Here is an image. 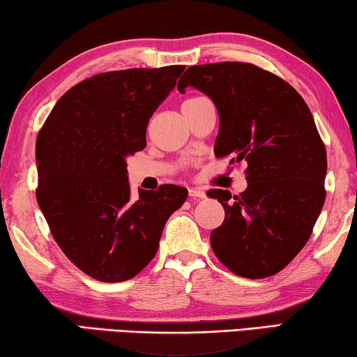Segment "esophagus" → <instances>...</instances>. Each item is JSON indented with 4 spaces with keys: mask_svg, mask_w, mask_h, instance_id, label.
<instances>
[{
    "mask_svg": "<svg viewBox=\"0 0 357 357\" xmlns=\"http://www.w3.org/2000/svg\"><path fill=\"white\" fill-rule=\"evenodd\" d=\"M188 195H190V198H199V199L206 198V193H204L203 190H198V188H190Z\"/></svg>",
    "mask_w": 357,
    "mask_h": 357,
    "instance_id": "34e87169",
    "label": "esophagus"
}]
</instances>
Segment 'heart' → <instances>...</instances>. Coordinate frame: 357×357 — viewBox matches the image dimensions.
<instances>
[{"label":"heart","instance_id":"obj_1","mask_svg":"<svg viewBox=\"0 0 357 357\" xmlns=\"http://www.w3.org/2000/svg\"><path fill=\"white\" fill-rule=\"evenodd\" d=\"M198 99H202V97H190V99H187V100H183V104H182V105L192 104V102H195V100H198Z\"/></svg>","mask_w":357,"mask_h":357}]
</instances>
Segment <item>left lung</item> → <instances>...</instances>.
<instances>
[{
	"instance_id": "left-lung-1",
	"label": "left lung",
	"mask_w": 357,
	"mask_h": 357,
	"mask_svg": "<svg viewBox=\"0 0 357 357\" xmlns=\"http://www.w3.org/2000/svg\"><path fill=\"white\" fill-rule=\"evenodd\" d=\"M188 86L218 109L216 158L247 162L245 192H208L226 211L209 237L214 255L237 276L276 275L304 248L326 197V149L312 112L294 87L252 63L192 66L177 87Z\"/></svg>"
}]
</instances>
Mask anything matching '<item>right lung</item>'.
Returning <instances> with one entry per match:
<instances>
[{"label": "right lung", "instance_id": "add662e5", "mask_svg": "<svg viewBox=\"0 0 357 357\" xmlns=\"http://www.w3.org/2000/svg\"><path fill=\"white\" fill-rule=\"evenodd\" d=\"M183 65L91 76L65 92L38 131L37 203L58 247L87 276L135 278L153 260L170 214L188 190L130 193L126 158L146 146L149 119Z\"/></svg>", "mask_w": 357, "mask_h": 357}]
</instances>
